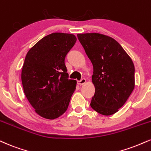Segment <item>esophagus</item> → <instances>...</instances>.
<instances>
[{
  "mask_svg": "<svg viewBox=\"0 0 151 151\" xmlns=\"http://www.w3.org/2000/svg\"><path fill=\"white\" fill-rule=\"evenodd\" d=\"M86 80L85 79H81L80 81H77V83L79 85H83V84H84L85 83H86Z\"/></svg>",
  "mask_w": 151,
  "mask_h": 151,
  "instance_id": "1",
  "label": "esophagus"
}]
</instances>
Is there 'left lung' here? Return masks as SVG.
Segmentation results:
<instances>
[{
    "instance_id": "1",
    "label": "left lung",
    "mask_w": 151,
    "mask_h": 151,
    "mask_svg": "<svg viewBox=\"0 0 151 151\" xmlns=\"http://www.w3.org/2000/svg\"><path fill=\"white\" fill-rule=\"evenodd\" d=\"M77 37L93 68L95 94L91 107L101 115H113L134 88L133 62L121 45L110 36L87 33L78 34Z\"/></svg>"
}]
</instances>
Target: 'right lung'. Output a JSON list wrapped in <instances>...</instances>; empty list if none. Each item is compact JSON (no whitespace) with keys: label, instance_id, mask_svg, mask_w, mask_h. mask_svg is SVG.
I'll use <instances>...</instances> for the list:
<instances>
[{"label":"right lung","instance_id":"add662e5","mask_svg":"<svg viewBox=\"0 0 151 151\" xmlns=\"http://www.w3.org/2000/svg\"><path fill=\"white\" fill-rule=\"evenodd\" d=\"M76 41L74 34H50L25 57L21 76L24 92L41 117L54 119L68 108L77 81L68 79L65 59Z\"/></svg>","mask_w":151,"mask_h":151}]
</instances>
